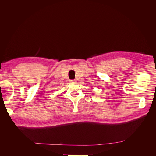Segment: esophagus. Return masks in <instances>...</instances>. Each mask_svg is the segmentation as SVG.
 Instances as JSON below:
<instances>
[{"label":"esophagus","instance_id":"1","mask_svg":"<svg viewBox=\"0 0 156 156\" xmlns=\"http://www.w3.org/2000/svg\"><path fill=\"white\" fill-rule=\"evenodd\" d=\"M70 82L72 83H77V81L75 79H72V80H70Z\"/></svg>","mask_w":156,"mask_h":156}]
</instances>
